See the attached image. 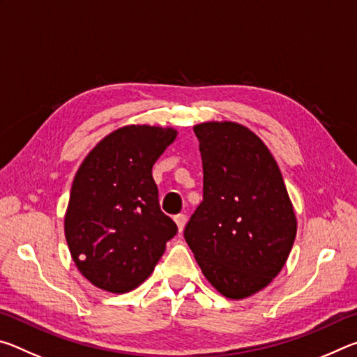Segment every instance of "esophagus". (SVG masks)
<instances>
[{
    "mask_svg": "<svg viewBox=\"0 0 357 357\" xmlns=\"http://www.w3.org/2000/svg\"><path fill=\"white\" fill-rule=\"evenodd\" d=\"M174 222H176V227H178V231L181 233L184 229V225H185V215L184 214H178L176 217H174Z\"/></svg>",
    "mask_w": 357,
    "mask_h": 357,
    "instance_id": "obj_1",
    "label": "esophagus"
}]
</instances>
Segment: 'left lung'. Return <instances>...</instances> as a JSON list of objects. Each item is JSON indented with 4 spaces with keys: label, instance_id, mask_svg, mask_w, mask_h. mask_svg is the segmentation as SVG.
Instances as JSON below:
<instances>
[{
    "label": "left lung",
    "instance_id": "left-lung-1",
    "mask_svg": "<svg viewBox=\"0 0 357 357\" xmlns=\"http://www.w3.org/2000/svg\"><path fill=\"white\" fill-rule=\"evenodd\" d=\"M200 142L203 202L184 229L203 275L228 299L274 280L298 220L280 168L257 134L233 121L193 126Z\"/></svg>",
    "mask_w": 357,
    "mask_h": 357
}]
</instances>
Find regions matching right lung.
I'll use <instances>...</instances> for the list:
<instances>
[{"label": "right lung", "instance_id": "add662e5", "mask_svg": "<svg viewBox=\"0 0 357 357\" xmlns=\"http://www.w3.org/2000/svg\"><path fill=\"white\" fill-rule=\"evenodd\" d=\"M178 130L130 124L113 130L84 157L64 215L70 257L84 279L108 293H128L153 274L178 233L162 213L153 165Z\"/></svg>", "mask_w": 357, "mask_h": 357}]
</instances>
